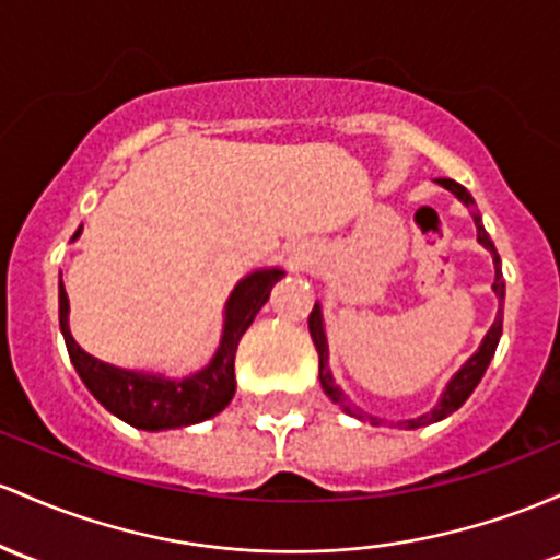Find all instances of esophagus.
I'll return each mask as SVG.
<instances>
[{
	"label": "esophagus",
	"mask_w": 560,
	"mask_h": 560,
	"mask_svg": "<svg viewBox=\"0 0 560 560\" xmlns=\"http://www.w3.org/2000/svg\"><path fill=\"white\" fill-rule=\"evenodd\" d=\"M290 260L294 268H305L313 260V247L308 242H298L290 247Z\"/></svg>",
	"instance_id": "obj_1"
}]
</instances>
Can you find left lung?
<instances>
[{
  "label": "left lung",
  "mask_w": 560,
  "mask_h": 560,
  "mask_svg": "<svg viewBox=\"0 0 560 560\" xmlns=\"http://www.w3.org/2000/svg\"><path fill=\"white\" fill-rule=\"evenodd\" d=\"M435 183H439V186H444L446 190H452V194L457 196V199L463 201V205L470 210L472 223H476V231H478V244H481L483 249H489L491 252V260H494V284H491V290H494L497 300H500V308H497L494 324H491L487 335H483L481 346H478L476 353H472L470 359L465 361V364L452 374V380H450V383H446V388L439 396V401H435V407L430 409V411H425V415L411 417V420L398 422V425L409 428V430L425 428V425H433V422H439V420H446V417H450L452 411H457L465 401H468L470 393L476 390L478 383H481L483 372H487L491 355H494L497 342H500V335H502V303H505V281H502V262H500V255H497V249H494V242H491L487 229H483V220H481V214H478V210H476V201H472V196L468 194V188H463V186H459V183L450 180V177H439V180H435ZM308 329H311V337H313V346H316V350H318V380H322V388L331 398V404H337V407L346 411V415L355 417V420L372 422V425H383L385 420H380V417L370 415V411L355 407V404L346 396V390H342L340 385L335 383V377H331V370H329V342H327V331H324L322 303L313 305V313L308 316Z\"/></svg>",
  "instance_id": "8db88e82"
}]
</instances>
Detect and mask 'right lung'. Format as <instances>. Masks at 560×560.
Instances as JSON below:
<instances>
[{"instance_id": "right-lung-1", "label": "right lung", "mask_w": 560, "mask_h": 560, "mask_svg": "<svg viewBox=\"0 0 560 560\" xmlns=\"http://www.w3.org/2000/svg\"><path fill=\"white\" fill-rule=\"evenodd\" d=\"M82 225L71 236L77 242ZM284 276L281 268H257L244 276L225 300L223 331L220 346L214 350L210 364L205 370L188 374V377H167L164 372L125 370V366L106 364L95 359L73 340L69 327V294L63 279L58 281V305H60V331H63L66 348H69L71 364L82 383L110 415L125 420L138 430H170L205 422L220 415L231 404L236 393V348L244 331L255 322L262 305L268 303L270 290Z\"/></svg>"}]
</instances>
